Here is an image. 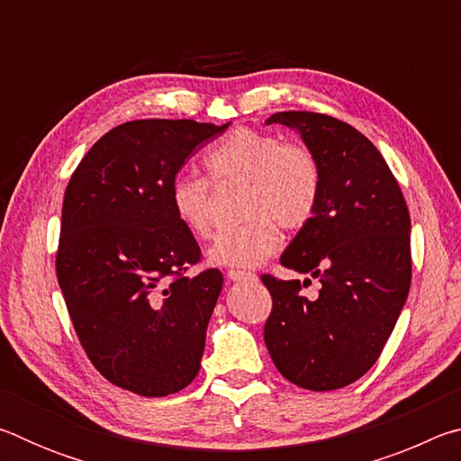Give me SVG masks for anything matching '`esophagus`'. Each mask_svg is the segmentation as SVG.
Listing matches in <instances>:
<instances>
[{
    "mask_svg": "<svg viewBox=\"0 0 461 461\" xmlns=\"http://www.w3.org/2000/svg\"><path fill=\"white\" fill-rule=\"evenodd\" d=\"M256 275H252V272H244V270H228V280H231V283H241V280H254Z\"/></svg>",
    "mask_w": 461,
    "mask_h": 461,
    "instance_id": "esophagus-1",
    "label": "esophagus"
}]
</instances>
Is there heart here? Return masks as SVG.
Instances as JSON below:
<instances>
[{
    "label": "heart",
    "instance_id": "1",
    "mask_svg": "<svg viewBox=\"0 0 461 461\" xmlns=\"http://www.w3.org/2000/svg\"><path fill=\"white\" fill-rule=\"evenodd\" d=\"M205 162L215 183L246 185L244 215L249 217L209 246L207 258L215 267H258L280 246L278 225L301 230L315 213L321 168L307 146L283 142L270 131L238 128ZM170 203L186 230L197 236L212 231V186L205 178L178 175L170 185Z\"/></svg>",
    "mask_w": 461,
    "mask_h": 461
}]
</instances>
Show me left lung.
Returning a JSON list of instances; mask_svg holds the SVG:
<instances>
[{
  "mask_svg": "<svg viewBox=\"0 0 461 461\" xmlns=\"http://www.w3.org/2000/svg\"><path fill=\"white\" fill-rule=\"evenodd\" d=\"M267 123L294 130L321 168L315 213L280 264L317 277L315 300L301 280L264 275L272 313L264 341L293 384L335 390L368 372L393 333L411 288V217L378 148L356 128L313 112H278Z\"/></svg>",
  "mask_w": 461,
  "mask_h": 461,
  "instance_id": "left-lung-1",
  "label": "left lung"
}]
</instances>
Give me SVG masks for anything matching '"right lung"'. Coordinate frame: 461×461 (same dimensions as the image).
I'll return each instance as SVG.
<instances>
[{
  "label": "right lung",
  "mask_w": 461,
  "mask_h": 461,
  "mask_svg": "<svg viewBox=\"0 0 461 461\" xmlns=\"http://www.w3.org/2000/svg\"><path fill=\"white\" fill-rule=\"evenodd\" d=\"M230 128L138 120L85 154L62 201L57 276L93 366L142 396L189 386L223 276H185L201 249L178 221L170 185L194 148Z\"/></svg>",
  "instance_id": "add662e5"
}]
</instances>
